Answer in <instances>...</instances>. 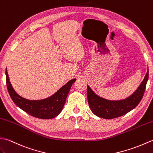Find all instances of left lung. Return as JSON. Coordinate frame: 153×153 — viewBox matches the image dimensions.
Segmentation results:
<instances>
[{
  "label": "left lung",
  "mask_w": 153,
  "mask_h": 153,
  "mask_svg": "<svg viewBox=\"0 0 153 153\" xmlns=\"http://www.w3.org/2000/svg\"><path fill=\"white\" fill-rule=\"evenodd\" d=\"M148 79L149 70L137 89L130 96L118 101H111L100 97L88 85L87 97L91 111L95 115L105 119H112L126 114L140 103Z\"/></svg>",
  "instance_id": "1"
}]
</instances>
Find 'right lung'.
I'll list each match as a JSON object with an SVG mask.
<instances>
[{
  "label": "right lung",
  "instance_id": "add662e5",
  "mask_svg": "<svg viewBox=\"0 0 153 153\" xmlns=\"http://www.w3.org/2000/svg\"><path fill=\"white\" fill-rule=\"evenodd\" d=\"M6 78L8 93L14 103L27 113L41 119H51L57 117L62 112L71 87L76 81V79L69 80L57 92L46 99L29 100L19 96L13 90L6 69Z\"/></svg>",
  "mask_w": 153,
  "mask_h": 153
}]
</instances>
